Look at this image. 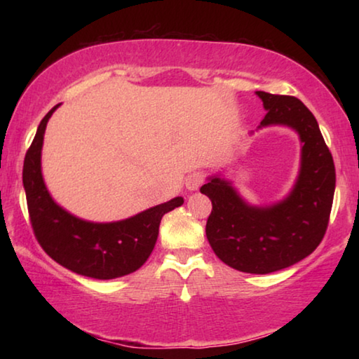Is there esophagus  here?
Wrapping results in <instances>:
<instances>
[{"label":"esophagus","instance_id":"esophagus-1","mask_svg":"<svg viewBox=\"0 0 359 359\" xmlns=\"http://www.w3.org/2000/svg\"><path fill=\"white\" fill-rule=\"evenodd\" d=\"M204 184V175H203V172H193V174H190L187 177V180H185V185H187V188L188 190H198L199 187H201Z\"/></svg>","mask_w":359,"mask_h":359}]
</instances>
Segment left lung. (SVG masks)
Here are the masks:
<instances>
[{
    "label": "left lung",
    "mask_w": 359,
    "mask_h": 359,
    "mask_svg": "<svg viewBox=\"0 0 359 359\" xmlns=\"http://www.w3.org/2000/svg\"><path fill=\"white\" fill-rule=\"evenodd\" d=\"M266 109L261 126L288 125L302 142L301 172L285 201L252 208L226 180L210 179L201 193L212 212L205 236L224 264L248 274H269L309 257L323 241L330 223L336 168L317 118L294 96L257 92Z\"/></svg>",
    "instance_id": "obj_1"
}]
</instances>
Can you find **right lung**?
Returning a JSON list of instances; mask_svg holds the SVG:
<instances>
[{
  "label": "right lung",
  "instance_id": "1",
  "mask_svg": "<svg viewBox=\"0 0 359 359\" xmlns=\"http://www.w3.org/2000/svg\"><path fill=\"white\" fill-rule=\"evenodd\" d=\"M57 107L41 120L23 161V187L34 238L48 257L76 274L100 280L131 274L154 252L163 215L184 204V199L174 198L115 223L83 222L63 210L53 203L41 174L44 131Z\"/></svg>",
  "mask_w": 359,
  "mask_h": 359
}]
</instances>
